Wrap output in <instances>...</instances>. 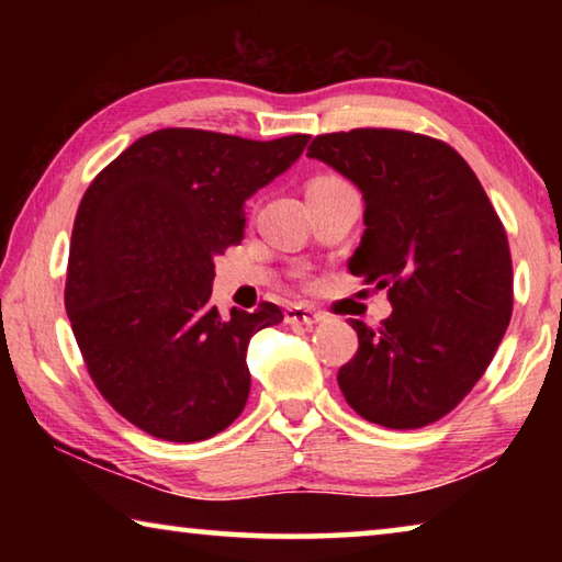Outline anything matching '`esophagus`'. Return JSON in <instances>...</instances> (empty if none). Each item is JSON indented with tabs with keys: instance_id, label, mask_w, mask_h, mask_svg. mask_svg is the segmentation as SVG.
I'll return each mask as SVG.
<instances>
[{
	"instance_id": "esophagus-1",
	"label": "esophagus",
	"mask_w": 562,
	"mask_h": 562,
	"mask_svg": "<svg viewBox=\"0 0 562 562\" xmlns=\"http://www.w3.org/2000/svg\"><path fill=\"white\" fill-rule=\"evenodd\" d=\"M325 319V315L317 310L307 307V304H294V307H288L284 310V322L288 325H302V327H312L317 325V322Z\"/></svg>"
}]
</instances>
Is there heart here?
Here are the masks:
<instances>
[{"mask_svg": "<svg viewBox=\"0 0 562 562\" xmlns=\"http://www.w3.org/2000/svg\"><path fill=\"white\" fill-rule=\"evenodd\" d=\"M327 180H337V178H319V180H315V183H327Z\"/></svg>", "mask_w": 562, "mask_h": 562, "instance_id": "1", "label": "heart"}]
</instances>
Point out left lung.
Here are the masks:
<instances>
[{
	"label": "left lung",
	"mask_w": 562,
	"mask_h": 562,
	"mask_svg": "<svg viewBox=\"0 0 562 562\" xmlns=\"http://www.w3.org/2000/svg\"><path fill=\"white\" fill-rule=\"evenodd\" d=\"M359 188L364 225L349 272L389 290L392 315L351 319L347 404L386 429L439 422L491 364L513 312L508 237L471 166L443 140L394 128L325 133L307 148Z\"/></svg>",
	"instance_id": "8db88e82"
}]
</instances>
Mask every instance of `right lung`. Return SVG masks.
<instances>
[{
	"instance_id": "add662e5",
	"label": "right lung",
	"mask_w": 562,
	"mask_h": 562,
	"mask_svg": "<svg viewBox=\"0 0 562 562\" xmlns=\"http://www.w3.org/2000/svg\"><path fill=\"white\" fill-rule=\"evenodd\" d=\"M310 136L250 140L160 128L93 178L74 221L64 304L103 398L164 441L227 429L250 394L247 345L280 325L211 304L215 258L240 245L245 201L302 156Z\"/></svg>"
}]
</instances>
